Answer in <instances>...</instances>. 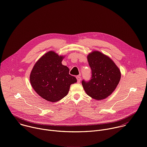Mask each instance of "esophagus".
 <instances>
[{
    "label": "esophagus",
    "mask_w": 147,
    "mask_h": 147,
    "mask_svg": "<svg viewBox=\"0 0 147 147\" xmlns=\"http://www.w3.org/2000/svg\"><path fill=\"white\" fill-rule=\"evenodd\" d=\"M76 77H77V82H80V81L81 80V76H77Z\"/></svg>",
    "instance_id": "34e87169"
}]
</instances>
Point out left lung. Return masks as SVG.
<instances>
[{"label": "left lung", "mask_w": 147, "mask_h": 147, "mask_svg": "<svg viewBox=\"0 0 147 147\" xmlns=\"http://www.w3.org/2000/svg\"><path fill=\"white\" fill-rule=\"evenodd\" d=\"M87 59L92 76L88 81H82L83 88L94 99H105L117 87L121 78L120 71L110 57L100 52H92Z\"/></svg>", "instance_id": "1"}]
</instances>
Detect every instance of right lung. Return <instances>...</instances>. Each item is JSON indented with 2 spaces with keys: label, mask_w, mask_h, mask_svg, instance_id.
Returning a JSON list of instances; mask_svg holds the SVG:
<instances>
[{
  "label": "right lung",
  "mask_w": 147,
  "mask_h": 147,
  "mask_svg": "<svg viewBox=\"0 0 147 147\" xmlns=\"http://www.w3.org/2000/svg\"><path fill=\"white\" fill-rule=\"evenodd\" d=\"M64 57L49 51L35 64L30 74L31 84L35 92L45 100L55 102L66 96L71 84L77 82L69 74V69L61 64Z\"/></svg>",
  "instance_id": "add662e5"
}]
</instances>
